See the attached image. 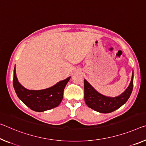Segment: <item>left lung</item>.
Wrapping results in <instances>:
<instances>
[{"mask_svg":"<svg viewBox=\"0 0 146 146\" xmlns=\"http://www.w3.org/2000/svg\"><path fill=\"white\" fill-rule=\"evenodd\" d=\"M133 71L131 80L129 86L125 91L116 97H108L101 94L84 79V101L88 107L95 111L100 113H110L124 105L128 100L132 93L133 88Z\"/></svg>","mask_w":146,"mask_h":146,"instance_id":"1","label":"left lung"}]
</instances>
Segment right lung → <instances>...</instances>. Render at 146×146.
Here are the masks:
<instances>
[{"mask_svg": "<svg viewBox=\"0 0 146 146\" xmlns=\"http://www.w3.org/2000/svg\"><path fill=\"white\" fill-rule=\"evenodd\" d=\"M71 77L56 83L52 87L40 90H28L18 81L15 66L13 70V84L15 93L23 103L36 112H44L56 107L63 99L64 90Z\"/></svg>", "mask_w": 146, "mask_h": 146, "instance_id": "1", "label": "right lung"}]
</instances>
